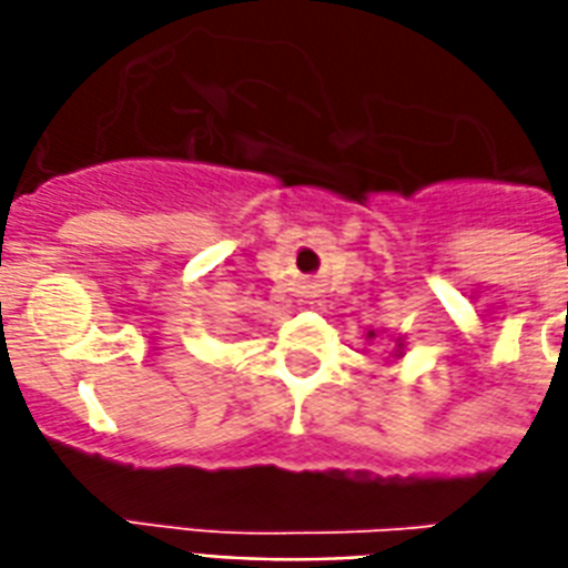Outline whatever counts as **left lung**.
<instances>
[{"mask_svg":"<svg viewBox=\"0 0 568 568\" xmlns=\"http://www.w3.org/2000/svg\"><path fill=\"white\" fill-rule=\"evenodd\" d=\"M377 336H379L377 329H368V333H365V342H374ZM392 342H395V351H392V356H395V359H400V356H404V347H406L404 336H395Z\"/></svg>","mask_w":568,"mask_h":568,"instance_id":"obj_1","label":"left lung"}]
</instances>
